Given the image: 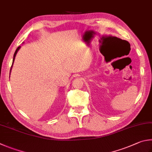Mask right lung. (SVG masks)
I'll return each instance as SVG.
<instances>
[{
	"instance_id": "1",
	"label": "right lung",
	"mask_w": 152,
	"mask_h": 152,
	"mask_svg": "<svg viewBox=\"0 0 152 152\" xmlns=\"http://www.w3.org/2000/svg\"><path fill=\"white\" fill-rule=\"evenodd\" d=\"M20 46H18V47L17 48V49H16V51H15V54H14V57H13V60H12V64H13L14 60H15V58L16 54V53H17V52H18V50H19V49H20ZM12 66H11V68H10V73L11 69H12Z\"/></svg>"
}]
</instances>
